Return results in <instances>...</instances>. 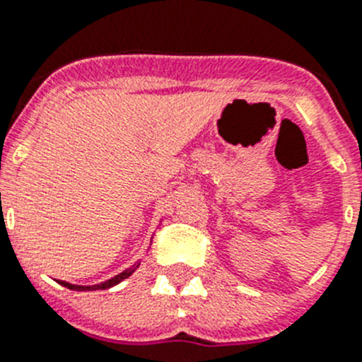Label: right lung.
Masks as SVG:
<instances>
[{
    "label": "right lung",
    "mask_w": 362,
    "mask_h": 362,
    "mask_svg": "<svg viewBox=\"0 0 362 362\" xmlns=\"http://www.w3.org/2000/svg\"><path fill=\"white\" fill-rule=\"evenodd\" d=\"M137 267H139V263L132 264L130 268H127V270H123L121 274H117V276L112 277V279L103 281V283H99V284H90V286H83V284H72V283H66V281H57V283L62 284V286H65V288H69V290H76V292H94V290H107V288H112V286H116V284H119L121 281H124L127 277L132 276L134 272L137 270Z\"/></svg>",
    "instance_id": "right-lung-1"
}]
</instances>
